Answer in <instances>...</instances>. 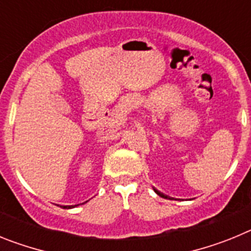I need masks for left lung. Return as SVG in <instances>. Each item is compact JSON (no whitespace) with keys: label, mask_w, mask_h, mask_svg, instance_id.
Listing matches in <instances>:
<instances>
[{"label":"left lung","mask_w":251,"mask_h":251,"mask_svg":"<svg viewBox=\"0 0 251 251\" xmlns=\"http://www.w3.org/2000/svg\"><path fill=\"white\" fill-rule=\"evenodd\" d=\"M153 190H154V192H156V194L158 195V196L163 197V199H168V200H172V199H171L170 196H167V195H163V194H162V192H159L158 190H156V188H154V187H153Z\"/></svg>","instance_id":"left-lung-1"}]
</instances>
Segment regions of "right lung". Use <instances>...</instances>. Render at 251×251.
<instances>
[{
  "instance_id": "1",
  "label": "right lung",
  "mask_w": 251,
  "mask_h": 251,
  "mask_svg": "<svg viewBox=\"0 0 251 251\" xmlns=\"http://www.w3.org/2000/svg\"><path fill=\"white\" fill-rule=\"evenodd\" d=\"M75 206H77V205H75ZM75 206H64V208H73V207H75Z\"/></svg>"
}]
</instances>
